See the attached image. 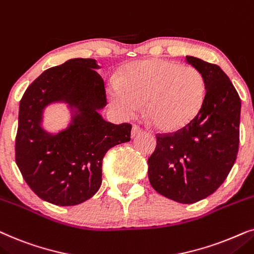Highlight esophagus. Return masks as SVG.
Instances as JSON below:
<instances>
[{
	"instance_id": "esophagus-1",
	"label": "esophagus",
	"mask_w": 254,
	"mask_h": 254,
	"mask_svg": "<svg viewBox=\"0 0 254 254\" xmlns=\"http://www.w3.org/2000/svg\"><path fill=\"white\" fill-rule=\"evenodd\" d=\"M141 132H143V130H141L139 127H137V125H133L132 130H131V138L137 137L138 134H140Z\"/></svg>"
}]
</instances>
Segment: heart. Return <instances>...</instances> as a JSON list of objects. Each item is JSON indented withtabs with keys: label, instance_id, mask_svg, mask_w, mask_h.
I'll return each instance as SVG.
<instances>
[{
	"label": "heart",
	"instance_id": "b5f03b06",
	"mask_svg": "<svg viewBox=\"0 0 254 254\" xmlns=\"http://www.w3.org/2000/svg\"><path fill=\"white\" fill-rule=\"evenodd\" d=\"M205 82L200 70L166 59L141 60L121 70L108 86V97L124 118H133L145 104V115L155 129L174 131L200 111Z\"/></svg>",
	"mask_w": 254,
	"mask_h": 254
}]
</instances>
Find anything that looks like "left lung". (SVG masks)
Wrapping results in <instances>:
<instances>
[{"label":"left lung","instance_id":"8db88e82","mask_svg":"<svg viewBox=\"0 0 254 254\" xmlns=\"http://www.w3.org/2000/svg\"><path fill=\"white\" fill-rule=\"evenodd\" d=\"M186 60L203 76V104L185 127L157 137L147 172L159 194L190 204L216 191L231 171L238 153L242 103L221 67L191 56Z\"/></svg>","mask_w":254,"mask_h":254}]
</instances>
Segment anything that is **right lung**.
<instances>
[{"label":"right lung","instance_id":"right-lung-1","mask_svg":"<svg viewBox=\"0 0 254 254\" xmlns=\"http://www.w3.org/2000/svg\"><path fill=\"white\" fill-rule=\"evenodd\" d=\"M95 59L74 58L43 72L19 102L16 164L29 187L44 201L76 205L90 198L102 184V160L109 148L130 141L131 125L107 122L104 82ZM65 104L67 127L51 133L43 113Z\"/></svg>","mask_w":254,"mask_h":254}]
</instances>
